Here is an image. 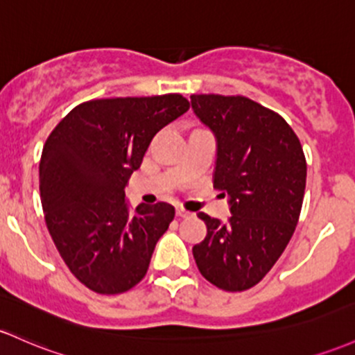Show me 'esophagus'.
<instances>
[{
    "label": "esophagus",
    "instance_id": "1",
    "mask_svg": "<svg viewBox=\"0 0 355 355\" xmlns=\"http://www.w3.org/2000/svg\"><path fill=\"white\" fill-rule=\"evenodd\" d=\"M177 216L178 217H190V216H192V214L187 212V210H184L182 207H177Z\"/></svg>",
    "mask_w": 355,
    "mask_h": 355
}]
</instances>
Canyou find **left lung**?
Wrapping results in <instances>:
<instances>
[{
    "instance_id": "obj_1",
    "label": "left lung",
    "mask_w": 355,
    "mask_h": 355,
    "mask_svg": "<svg viewBox=\"0 0 355 355\" xmlns=\"http://www.w3.org/2000/svg\"><path fill=\"white\" fill-rule=\"evenodd\" d=\"M216 138L214 187L227 196L225 222L200 212L207 236L192 248L198 271L225 291L254 286L293 236L306 184L298 136L276 112L243 96H190Z\"/></svg>"
}]
</instances>
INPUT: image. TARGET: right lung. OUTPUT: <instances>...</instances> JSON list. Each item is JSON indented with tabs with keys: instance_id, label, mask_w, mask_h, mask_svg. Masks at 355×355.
<instances>
[{
	"instance_id": "obj_1",
	"label": "right lung",
	"mask_w": 355,
	"mask_h": 355,
	"mask_svg": "<svg viewBox=\"0 0 355 355\" xmlns=\"http://www.w3.org/2000/svg\"><path fill=\"white\" fill-rule=\"evenodd\" d=\"M189 107L180 94L89 101L46 139L40 159L46 227L72 275L96 293H123L146 275L175 209L158 202L131 210L124 189L153 136Z\"/></svg>"
}]
</instances>
